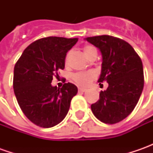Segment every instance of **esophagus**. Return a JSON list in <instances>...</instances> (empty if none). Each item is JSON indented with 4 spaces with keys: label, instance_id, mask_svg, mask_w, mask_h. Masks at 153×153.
Wrapping results in <instances>:
<instances>
[{
    "label": "esophagus",
    "instance_id": "1",
    "mask_svg": "<svg viewBox=\"0 0 153 153\" xmlns=\"http://www.w3.org/2000/svg\"><path fill=\"white\" fill-rule=\"evenodd\" d=\"M86 88H78V92H85Z\"/></svg>",
    "mask_w": 153,
    "mask_h": 153
}]
</instances>
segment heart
Here are the masks:
<instances>
[{"mask_svg":"<svg viewBox=\"0 0 153 153\" xmlns=\"http://www.w3.org/2000/svg\"><path fill=\"white\" fill-rule=\"evenodd\" d=\"M94 49H95L93 46L90 45H86L83 48V53L86 55V57H88V54L91 53V51ZM69 57H70V53H68L67 55L65 57V63H67L68 59H69ZM96 77V74L93 71H88V72H77L73 76V80L74 82L78 84L79 86L82 87H86V86H88L91 82L94 79H95Z\"/></svg>","mask_w":153,"mask_h":153,"instance_id":"heart-1","label":"heart"}]
</instances>
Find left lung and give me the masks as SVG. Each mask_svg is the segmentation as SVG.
<instances>
[{
    "instance_id": "8db88e82",
    "label": "left lung",
    "mask_w": 153,
    "mask_h": 153,
    "mask_svg": "<svg viewBox=\"0 0 153 153\" xmlns=\"http://www.w3.org/2000/svg\"><path fill=\"white\" fill-rule=\"evenodd\" d=\"M86 40L100 48L102 54L98 82L109 84L106 90L100 91V100L91 105L92 111L102 123H119L132 112L142 93V61L132 46L123 39L103 35Z\"/></svg>"
}]
</instances>
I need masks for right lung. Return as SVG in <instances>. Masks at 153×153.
<instances>
[{"instance_id": "right-lung-1", "label": "right lung", "mask_w": 153, "mask_h": 153, "mask_svg": "<svg viewBox=\"0 0 153 153\" xmlns=\"http://www.w3.org/2000/svg\"><path fill=\"white\" fill-rule=\"evenodd\" d=\"M77 38L48 36L35 41L15 64L13 90L22 111L34 124L51 128L67 115L71 99L77 94L73 83L53 87V78L65 69L67 52Z\"/></svg>"}]
</instances>
